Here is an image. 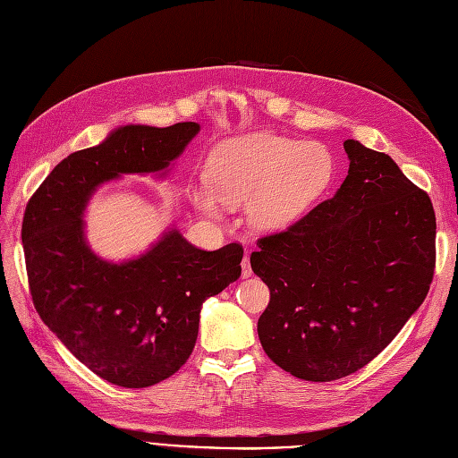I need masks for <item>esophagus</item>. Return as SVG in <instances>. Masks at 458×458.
Segmentation results:
<instances>
[{
	"instance_id": "esophagus-1",
	"label": "esophagus",
	"mask_w": 458,
	"mask_h": 458,
	"mask_svg": "<svg viewBox=\"0 0 458 458\" xmlns=\"http://www.w3.org/2000/svg\"><path fill=\"white\" fill-rule=\"evenodd\" d=\"M242 279H248V276H252V267H250V259H248L246 256H244V259H242Z\"/></svg>"
}]
</instances>
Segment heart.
<instances>
[{
	"instance_id": "obj_1",
	"label": "heart",
	"mask_w": 458,
	"mask_h": 458,
	"mask_svg": "<svg viewBox=\"0 0 458 458\" xmlns=\"http://www.w3.org/2000/svg\"><path fill=\"white\" fill-rule=\"evenodd\" d=\"M336 164L327 145L271 131L233 137L214 150L210 177L192 183L197 210L221 217L225 204L246 202L254 231L273 234L293 227L328 191Z\"/></svg>"
}]
</instances>
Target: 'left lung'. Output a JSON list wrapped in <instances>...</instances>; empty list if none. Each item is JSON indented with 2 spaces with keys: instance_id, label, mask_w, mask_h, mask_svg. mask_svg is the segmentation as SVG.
<instances>
[{
  "instance_id": "1",
  "label": "left lung",
  "mask_w": 458,
  "mask_h": 458,
  "mask_svg": "<svg viewBox=\"0 0 458 458\" xmlns=\"http://www.w3.org/2000/svg\"><path fill=\"white\" fill-rule=\"evenodd\" d=\"M350 170L330 200L258 241L250 266L271 300L263 352L301 380L330 382L372 361L420 308L436 267L429 197L384 152L344 141Z\"/></svg>"
}]
</instances>
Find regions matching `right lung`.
<instances>
[{
	"label": "right lung",
	"instance_id": "right-lung-1",
	"mask_svg": "<svg viewBox=\"0 0 458 458\" xmlns=\"http://www.w3.org/2000/svg\"><path fill=\"white\" fill-rule=\"evenodd\" d=\"M199 131L197 122L120 126L55 165L26 206L22 246L36 311L110 384L148 387L170 378L195 348L202 303L241 276V244L206 252L175 227L122 261L95 254L86 237L97 189L130 174L165 177Z\"/></svg>",
	"mask_w": 458,
	"mask_h": 458
}]
</instances>
